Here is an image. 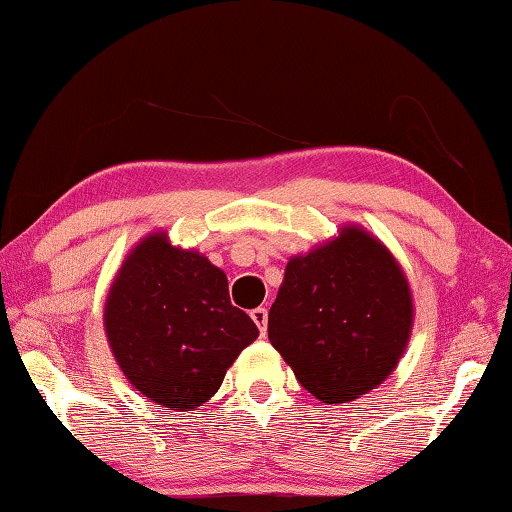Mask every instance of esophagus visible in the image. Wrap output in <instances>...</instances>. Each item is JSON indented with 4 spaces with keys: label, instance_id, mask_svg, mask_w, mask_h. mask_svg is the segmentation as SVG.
<instances>
[{
    "label": "esophagus",
    "instance_id": "esophagus-1",
    "mask_svg": "<svg viewBox=\"0 0 512 512\" xmlns=\"http://www.w3.org/2000/svg\"><path fill=\"white\" fill-rule=\"evenodd\" d=\"M250 318H253L255 325L259 327V334L266 336V327H268V311H266V307H257V309L250 311Z\"/></svg>",
    "mask_w": 512,
    "mask_h": 512
}]
</instances>
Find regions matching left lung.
<instances>
[{
    "instance_id": "left-lung-1",
    "label": "left lung",
    "mask_w": 512,
    "mask_h": 512,
    "mask_svg": "<svg viewBox=\"0 0 512 512\" xmlns=\"http://www.w3.org/2000/svg\"><path fill=\"white\" fill-rule=\"evenodd\" d=\"M413 323L409 282L359 228L293 257L268 311V339L311 395L350 402L400 361Z\"/></svg>"
}]
</instances>
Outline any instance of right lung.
I'll use <instances>...</instances> for the list:
<instances>
[{"label":"right lung","mask_w":512,"mask_h":512,"mask_svg":"<svg viewBox=\"0 0 512 512\" xmlns=\"http://www.w3.org/2000/svg\"><path fill=\"white\" fill-rule=\"evenodd\" d=\"M103 323L128 381L171 411L210 400L225 370L259 336L246 311L230 302L221 268L173 248L164 235L146 237L126 257Z\"/></svg>","instance_id":"right-lung-1"}]
</instances>
